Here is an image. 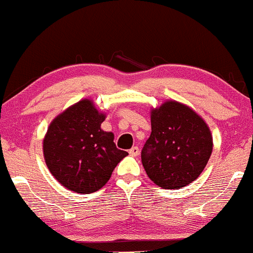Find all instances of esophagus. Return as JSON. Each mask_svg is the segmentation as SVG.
Segmentation results:
<instances>
[{
  "instance_id": "1",
  "label": "esophagus",
  "mask_w": 253,
  "mask_h": 253,
  "mask_svg": "<svg viewBox=\"0 0 253 253\" xmlns=\"http://www.w3.org/2000/svg\"><path fill=\"white\" fill-rule=\"evenodd\" d=\"M139 153H140V148L137 147V146H134V147H131L129 150V155L132 156V157H136Z\"/></svg>"
}]
</instances>
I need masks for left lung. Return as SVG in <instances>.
<instances>
[{"mask_svg":"<svg viewBox=\"0 0 253 253\" xmlns=\"http://www.w3.org/2000/svg\"><path fill=\"white\" fill-rule=\"evenodd\" d=\"M213 150L207 123L189 106L174 100L151 109V135L142 148L146 174L163 189L196 180Z\"/></svg>","mask_w":253,"mask_h":253,"instance_id":"1","label":"left lung"}]
</instances>
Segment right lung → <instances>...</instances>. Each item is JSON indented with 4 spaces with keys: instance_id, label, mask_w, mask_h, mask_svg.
<instances>
[{
    "instance_id": "right-lung-1",
    "label": "right lung",
    "mask_w": 253,
    "mask_h": 253,
    "mask_svg": "<svg viewBox=\"0 0 253 253\" xmlns=\"http://www.w3.org/2000/svg\"><path fill=\"white\" fill-rule=\"evenodd\" d=\"M106 113L84 98L49 123L42 151L46 166L59 184L78 194H91L107 184L127 152L117 148L114 135L103 131Z\"/></svg>"
}]
</instances>
